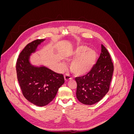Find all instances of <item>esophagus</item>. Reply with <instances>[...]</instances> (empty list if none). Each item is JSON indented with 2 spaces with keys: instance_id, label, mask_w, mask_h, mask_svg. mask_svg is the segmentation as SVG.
<instances>
[{
  "instance_id": "34e87169",
  "label": "esophagus",
  "mask_w": 134,
  "mask_h": 134,
  "mask_svg": "<svg viewBox=\"0 0 134 134\" xmlns=\"http://www.w3.org/2000/svg\"><path fill=\"white\" fill-rule=\"evenodd\" d=\"M64 79L65 80V81H68L69 80L71 79L72 78L71 77L69 73H65L64 75Z\"/></svg>"
}]
</instances>
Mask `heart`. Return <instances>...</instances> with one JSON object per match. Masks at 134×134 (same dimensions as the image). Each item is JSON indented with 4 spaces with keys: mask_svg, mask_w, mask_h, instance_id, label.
Returning a JSON list of instances; mask_svg holds the SVG:
<instances>
[{
    "mask_svg": "<svg viewBox=\"0 0 134 134\" xmlns=\"http://www.w3.org/2000/svg\"><path fill=\"white\" fill-rule=\"evenodd\" d=\"M87 46H80L77 47L70 56H68V60L78 57L72 62L71 70L76 75H83L92 68L97 58L96 52L92 50H88ZM64 66V65H63Z\"/></svg>",
    "mask_w": 134,
    "mask_h": 134,
    "instance_id": "obj_1",
    "label": "heart"
}]
</instances>
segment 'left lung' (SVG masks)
<instances>
[{
	"mask_svg": "<svg viewBox=\"0 0 134 134\" xmlns=\"http://www.w3.org/2000/svg\"><path fill=\"white\" fill-rule=\"evenodd\" d=\"M114 66L108 50L102 44L99 59L92 69L82 76L75 78L76 98L84 104L98 102L109 90Z\"/></svg>",
	"mask_w": 134,
	"mask_h": 134,
	"instance_id": "8db88e82",
	"label": "left lung"
}]
</instances>
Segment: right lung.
<instances>
[{
  "instance_id": "add662e5",
  "label": "right lung",
  "mask_w": 134,
  "mask_h": 134,
  "mask_svg": "<svg viewBox=\"0 0 134 134\" xmlns=\"http://www.w3.org/2000/svg\"><path fill=\"white\" fill-rule=\"evenodd\" d=\"M44 40L37 39L27 44L16 63L17 79L23 96L38 106H46L51 102L65 82L62 74L44 66H34L29 62L31 54Z\"/></svg>"
}]
</instances>
